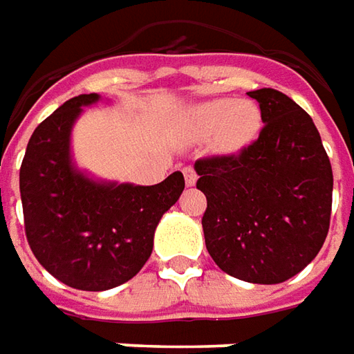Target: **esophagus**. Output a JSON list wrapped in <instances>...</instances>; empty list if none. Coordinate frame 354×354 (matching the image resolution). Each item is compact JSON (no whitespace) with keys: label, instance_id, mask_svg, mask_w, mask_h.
<instances>
[{"label":"esophagus","instance_id":"1","mask_svg":"<svg viewBox=\"0 0 354 354\" xmlns=\"http://www.w3.org/2000/svg\"><path fill=\"white\" fill-rule=\"evenodd\" d=\"M184 178H186V184L187 186H194L196 184V180H197V174H196V170L192 167H184Z\"/></svg>","mask_w":354,"mask_h":354}]
</instances>
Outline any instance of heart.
<instances>
[{
	"mask_svg": "<svg viewBox=\"0 0 354 354\" xmlns=\"http://www.w3.org/2000/svg\"><path fill=\"white\" fill-rule=\"evenodd\" d=\"M186 127L197 137L215 131V145L221 151H238L258 136L261 112L250 100H209L187 112Z\"/></svg>",
	"mask_w": 354,
	"mask_h": 354,
	"instance_id": "b5f03b06",
	"label": "heart"
}]
</instances>
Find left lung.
<instances>
[{"mask_svg": "<svg viewBox=\"0 0 354 354\" xmlns=\"http://www.w3.org/2000/svg\"><path fill=\"white\" fill-rule=\"evenodd\" d=\"M263 127L238 153L197 158L207 197L209 256L232 277L275 285L295 277L326 242L333 172L312 118L275 88L250 91Z\"/></svg>", "mask_w": 354, "mask_h": 354, "instance_id": "left-lung-1", "label": "left lung"}]
</instances>
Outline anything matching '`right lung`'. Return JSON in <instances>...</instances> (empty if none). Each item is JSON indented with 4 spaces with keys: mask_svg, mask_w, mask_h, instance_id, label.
<instances>
[{
    "mask_svg": "<svg viewBox=\"0 0 354 354\" xmlns=\"http://www.w3.org/2000/svg\"><path fill=\"white\" fill-rule=\"evenodd\" d=\"M95 100V93L79 95L46 118L19 172L28 246L48 273L79 290H108L136 277L153 252L158 221L184 192L182 172L155 186H116L71 167V126Z\"/></svg>",
    "mask_w": 354,
    "mask_h": 354,
    "instance_id": "right-lung-1",
    "label": "right lung"
}]
</instances>
